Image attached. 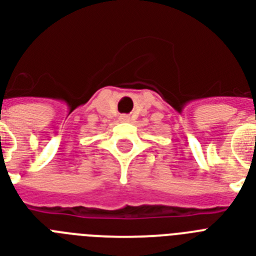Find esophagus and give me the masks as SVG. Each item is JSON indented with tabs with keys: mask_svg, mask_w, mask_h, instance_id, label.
Wrapping results in <instances>:
<instances>
[{
	"mask_svg": "<svg viewBox=\"0 0 256 256\" xmlns=\"http://www.w3.org/2000/svg\"><path fill=\"white\" fill-rule=\"evenodd\" d=\"M120 120L124 122H128V121H130V117H128V116H121V117H120Z\"/></svg>",
	"mask_w": 256,
	"mask_h": 256,
	"instance_id": "34e87169",
	"label": "esophagus"
}]
</instances>
